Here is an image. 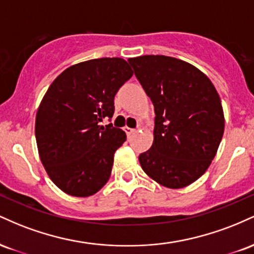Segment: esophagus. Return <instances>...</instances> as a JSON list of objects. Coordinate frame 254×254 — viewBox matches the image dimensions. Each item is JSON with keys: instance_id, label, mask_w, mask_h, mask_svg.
Listing matches in <instances>:
<instances>
[{"instance_id": "34e87169", "label": "esophagus", "mask_w": 254, "mask_h": 254, "mask_svg": "<svg viewBox=\"0 0 254 254\" xmlns=\"http://www.w3.org/2000/svg\"><path fill=\"white\" fill-rule=\"evenodd\" d=\"M124 131H125V132H127V136H130V135H132V133L133 132H135V129H131V127H124Z\"/></svg>"}]
</instances>
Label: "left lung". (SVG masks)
I'll return each instance as SVG.
<instances>
[{
    "label": "left lung",
    "mask_w": 254,
    "mask_h": 254,
    "mask_svg": "<svg viewBox=\"0 0 254 254\" xmlns=\"http://www.w3.org/2000/svg\"><path fill=\"white\" fill-rule=\"evenodd\" d=\"M155 111L154 142L139 154L142 170L161 185L182 189L208 170L223 136L222 105L199 69L178 58H129Z\"/></svg>",
    "instance_id": "left-lung-1"
}]
</instances>
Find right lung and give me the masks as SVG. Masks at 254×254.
<instances>
[{"instance_id": "add662e5", "label": "right lung", "mask_w": 254, "mask_h": 254, "mask_svg": "<svg viewBox=\"0 0 254 254\" xmlns=\"http://www.w3.org/2000/svg\"><path fill=\"white\" fill-rule=\"evenodd\" d=\"M132 76L123 58H97L65 69L49 87L36 117L42 164L55 185L75 197L98 192L111 176L115 151L127 141L112 124L115 95Z\"/></svg>"}]
</instances>
